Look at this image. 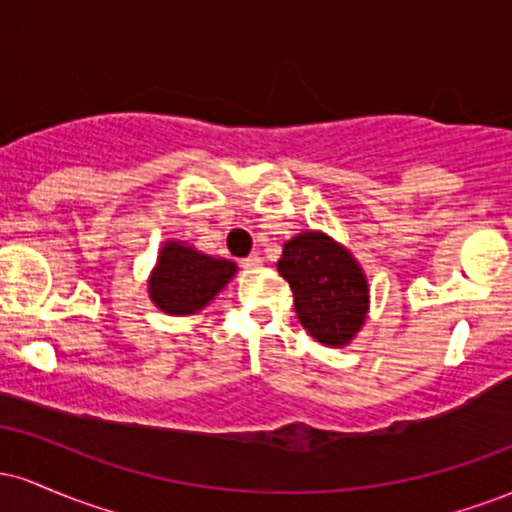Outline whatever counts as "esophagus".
I'll return each instance as SVG.
<instances>
[{
    "label": "esophagus",
    "mask_w": 512,
    "mask_h": 512,
    "mask_svg": "<svg viewBox=\"0 0 512 512\" xmlns=\"http://www.w3.org/2000/svg\"><path fill=\"white\" fill-rule=\"evenodd\" d=\"M240 264H243L245 269H252V267H260L262 264V257L257 255V252H252V255L245 257V260H240Z\"/></svg>",
    "instance_id": "obj_1"
}]
</instances>
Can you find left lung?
Wrapping results in <instances>:
<instances>
[{"mask_svg": "<svg viewBox=\"0 0 512 512\" xmlns=\"http://www.w3.org/2000/svg\"><path fill=\"white\" fill-rule=\"evenodd\" d=\"M279 274L289 281L293 308L310 337L344 346L361 330L368 310V284L361 267L325 233L305 231L284 245Z\"/></svg>", "mask_w": 512, "mask_h": 512, "instance_id": "1", "label": "left lung"}]
</instances>
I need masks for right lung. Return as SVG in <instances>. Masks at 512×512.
Returning a JSON list of instances; mask_svg holds the SVG:
<instances>
[{
    "label": "right lung",
    "instance_id": "obj_1",
    "mask_svg": "<svg viewBox=\"0 0 512 512\" xmlns=\"http://www.w3.org/2000/svg\"><path fill=\"white\" fill-rule=\"evenodd\" d=\"M236 274V264L214 260L182 243H166L151 274V301L168 315H190L204 308Z\"/></svg>",
    "mask_w": 512,
    "mask_h": 512
}]
</instances>
